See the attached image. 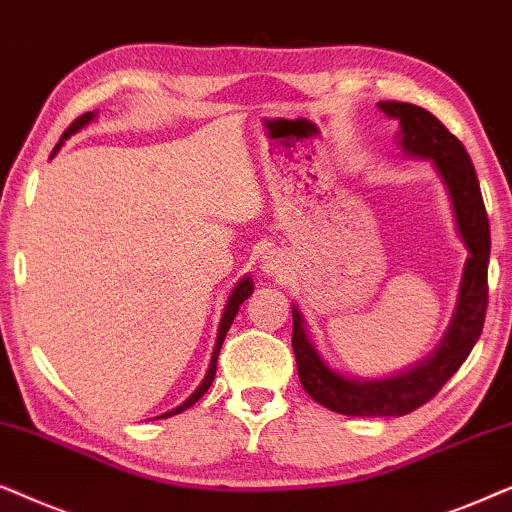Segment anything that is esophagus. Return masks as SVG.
I'll return each mask as SVG.
<instances>
[{"label":"esophagus","mask_w":512,"mask_h":512,"mask_svg":"<svg viewBox=\"0 0 512 512\" xmlns=\"http://www.w3.org/2000/svg\"><path fill=\"white\" fill-rule=\"evenodd\" d=\"M262 271L271 278H283L288 274V260L281 250H267L262 257Z\"/></svg>","instance_id":"34e87169"}]
</instances>
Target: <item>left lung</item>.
<instances>
[{
  "label": "left lung",
  "instance_id": "8db88e82",
  "mask_svg": "<svg viewBox=\"0 0 512 512\" xmlns=\"http://www.w3.org/2000/svg\"><path fill=\"white\" fill-rule=\"evenodd\" d=\"M379 107L403 126L400 145L405 152L433 159L449 189L456 227L470 257L463 271L452 325L438 351L414 370L393 379L351 381L332 372L306 337L302 313L292 309V351H295L299 381L316 403L346 417H403L433 400L480 339L489 297L487 264L492 238H489V220L480 194V182L466 147L424 107L398 100H384L379 102Z\"/></svg>",
  "mask_w": 512,
  "mask_h": 512
}]
</instances>
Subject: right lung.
Masks as SVG:
<instances>
[{"label":"right lung","instance_id":"obj_1","mask_svg":"<svg viewBox=\"0 0 512 512\" xmlns=\"http://www.w3.org/2000/svg\"><path fill=\"white\" fill-rule=\"evenodd\" d=\"M93 119V112H86V114H81V117H77L72 121L70 126H67V131L63 133V138H60V142L56 145V149H53V154L58 152L60 149V145H63V140L65 138H70L72 133H77L79 128H84L88 121ZM51 154V156H53ZM252 295V281L248 276L243 278L241 283L236 285L234 288V292H231V297H229V302H227V309H224V316H222V320H220V332H217V342H215V351H213V358H210V367H208V374H206V379L201 381V386L196 388V391L189 395V398L185 400V403H182L180 407H175L173 412H168V414H163V417H173V414H180V412H185V410H189V407H192L196 400L199 398H203V395H206V391L210 388V384H213V379H215V370H217V356H220V349H222V342H224V337H227V332H229V327H231V323H234V318H236V313H238V306H241L245 299H248Z\"/></svg>","mask_w":512,"mask_h":512}]
</instances>
